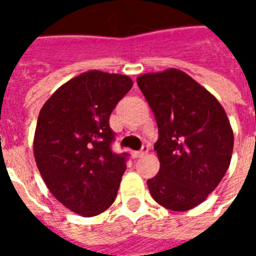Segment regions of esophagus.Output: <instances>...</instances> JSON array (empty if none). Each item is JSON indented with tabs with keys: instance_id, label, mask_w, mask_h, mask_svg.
Segmentation results:
<instances>
[{
	"instance_id": "34e87169",
	"label": "esophagus",
	"mask_w": 256,
	"mask_h": 256,
	"mask_svg": "<svg viewBox=\"0 0 256 256\" xmlns=\"http://www.w3.org/2000/svg\"><path fill=\"white\" fill-rule=\"evenodd\" d=\"M148 150H150V146H148V145H142L141 150H138V152H133V156L134 158H141V156L146 155Z\"/></svg>"
}]
</instances>
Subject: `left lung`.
<instances>
[{
	"mask_svg": "<svg viewBox=\"0 0 256 256\" xmlns=\"http://www.w3.org/2000/svg\"><path fill=\"white\" fill-rule=\"evenodd\" d=\"M159 128L158 176L148 180L155 202L186 211L204 202L229 168L233 130L218 100L176 68L137 78Z\"/></svg>",
	"mask_w": 256,
	"mask_h": 256,
	"instance_id": "left-lung-1",
	"label": "left lung"
}]
</instances>
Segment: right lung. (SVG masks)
<instances>
[{
	"label": "right lung",
	"mask_w": 256,
	"mask_h": 256,
	"mask_svg": "<svg viewBox=\"0 0 256 256\" xmlns=\"http://www.w3.org/2000/svg\"><path fill=\"white\" fill-rule=\"evenodd\" d=\"M132 86L128 75L94 70L60 86L41 108L36 166L50 193L75 214L98 215L116 198L128 155L112 152L110 116Z\"/></svg>",
	"instance_id": "obj_1"
}]
</instances>
